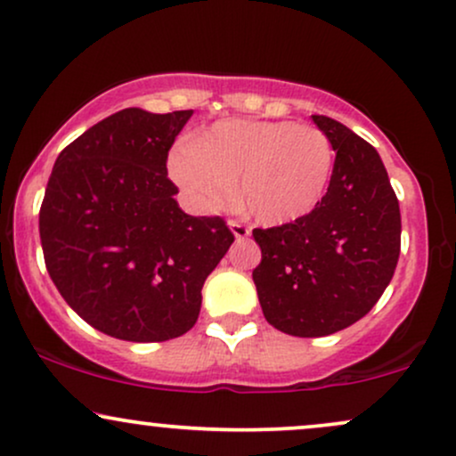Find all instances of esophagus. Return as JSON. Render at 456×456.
Here are the masks:
<instances>
[{
  "label": "esophagus",
  "instance_id": "1",
  "mask_svg": "<svg viewBox=\"0 0 456 456\" xmlns=\"http://www.w3.org/2000/svg\"><path fill=\"white\" fill-rule=\"evenodd\" d=\"M229 229H232V233L238 240H246L250 235L248 224H244V223H240V221H229Z\"/></svg>",
  "mask_w": 456,
  "mask_h": 456
}]
</instances>
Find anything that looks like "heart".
Instances as JSON below:
<instances>
[{"instance_id": "b5f03b06", "label": "heart", "mask_w": 456, "mask_h": 456, "mask_svg": "<svg viewBox=\"0 0 456 456\" xmlns=\"http://www.w3.org/2000/svg\"><path fill=\"white\" fill-rule=\"evenodd\" d=\"M331 140L314 125L229 118L167 159L169 175L200 210H218L235 195L261 223L284 224L321 204L333 174Z\"/></svg>"}]
</instances>
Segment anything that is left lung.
Wrapping results in <instances>:
<instances>
[{
  "label": "left lung",
  "mask_w": 456,
  "mask_h": 456,
  "mask_svg": "<svg viewBox=\"0 0 456 456\" xmlns=\"http://www.w3.org/2000/svg\"><path fill=\"white\" fill-rule=\"evenodd\" d=\"M336 163L308 216L252 229L261 263L252 281L278 331L322 338L361 321L382 297L402 248V214L380 155L346 125L314 114Z\"/></svg>",
  "instance_id": "1"
}]
</instances>
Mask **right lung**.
Returning <instances> with one entry per match:
<instances>
[{
  "label": "right lung",
  "mask_w": 456,
  "mask_h": 456,
  "mask_svg": "<svg viewBox=\"0 0 456 456\" xmlns=\"http://www.w3.org/2000/svg\"><path fill=\"white\" fill-rule=\"evenodd\" d=\"M193 110L125 108L61 151L40 208L44 263L80 318L127 342L189 331L233 242L221 216L178 208L167 152Z\"/></svg>",
  "instance_id": "1"
}]
</instances>
